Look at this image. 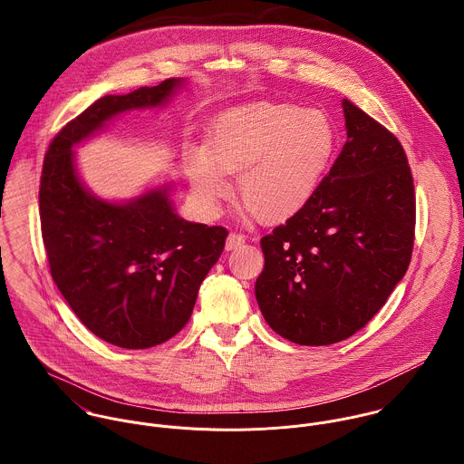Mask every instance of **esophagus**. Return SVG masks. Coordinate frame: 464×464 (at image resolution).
I'll return each mask as SVG.
<instances>
[{
	"mask_svg": "<svg viewBox=\"0 0 464 464\" xmlns=\"http://www.w3.org/2000/svg\"><path fill=\"white\" fill-rule=\"evenodd\" d=\"M241 245H245V237H243V236H239V234H236V232L228 234V237H227V245H225L227 252L236 250V248H239Z\"/></svg>",
	"mask_w": 464,
	"mask_h": 464,
	"instance_id": "obj_1",
	"label": "esophagus"
}]
</instances>
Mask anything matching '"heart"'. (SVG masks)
Returning <instances> with one entry per match:
<instances>
[{"mask_svg": "<svg viewBox=\"0 0 464 464\" xmlns=\"http://www.w3.org/2000/svg\"><path fill=\"white\" fill-rule=\"evenodd\" d=\"M335 151V130L320 111L284 102L232 107L212 120L205 146L188 144L186 173L205 216H218L237 176L245 210L265 223L296 216L320 189Z\"/></svg>", "mask_w": 464, "mask_h": 464, "instance_id": "obj_1", "label": "heart"}]
</instances>
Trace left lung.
<instances>
[{
  "instance_id": "obj_1",
  "label": "left lung",
  "mask_w": 464,
  "mask_h": 464,
  "mask_svg": "<svg viewBox=\"0 0 464 464\" xmlns=\"http://www.w3.org/2000/svg\"><path fill=\"white\" fill-rule=\"evenodd\" d=\"M343 114L346 142L314 198L261 239V313L278 335L305 346L361 331L405 275L414 243L401 144L348 100Z\"/></svg>"
}]
</instances>
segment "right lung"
Segmentation results:
<instances>
[{
	"label": "right lung",
	"mask_w": 464,
	"mask_h": 464,
	"mask_svg": "<svg viewBox=\"0 0 464 464\" xmlns=\"http://www.w3.org/2000/svg\"><path fill=\"white\" fill-rule=\"evenodd\" d=\"M182 85L169 78L100 98L44 157L39 208L52 276L78 320L120 348H150L186 327L228 232L180 218L171 182L125 201L96 197L78 177L72 148L123 112L166 105Z\"/></svg>",
	"instance_id": "add662e5"
}]
</instances>
